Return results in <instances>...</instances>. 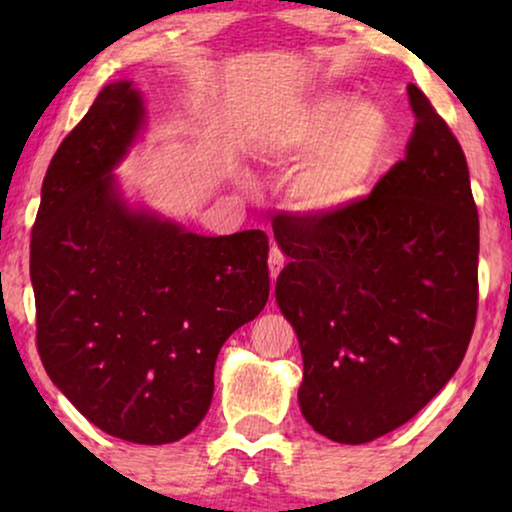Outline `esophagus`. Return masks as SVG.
Returning <instances> with one entry per match:
<instances>
[{"instance_id": "34e87169", "label": "esophagus", "mask_w": 512, "mask_h": 512, "mask_svg": "<svg viewBox=\"0 0 512 512\" xmlns=\"http://www.w3.org/2000/svg\"><path fill=\"white\" fill-rule=\"evenodd\" d=\"M284 261H286V258H284L282 251H279L277 247H272L270 249V256H268V268H270V277L272 279H277L279 270L284 268Z\"/></svg>"}]
</instances>
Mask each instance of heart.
Returning <instances> with one entry per match:
<instances>
[{"instance_id": "heart-1", "label": "heart", "mask_w": 512, "mask_h": 512, "mask_svg": "<svg viewBox=\"0 0 512 512\" xmlns=\"http://www.w3.org/2000/svg\"><path fill=\"white\" fill-rule=\"evenodd\" d=\"M391 125L373 102L324 93L268 132V146L286 160H303L289 181L296 209L326 216L352 207L368 193L387 158Z\"/></svg>"}]
</instances>
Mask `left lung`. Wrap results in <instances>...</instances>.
Listing matches in <instances>:
<instances>
[{"label": "left lung", "mask_w": 512, "mask_h": 512, "mask_svg": "<svg viewBox=\"0 0 512 512\" xmlns=\"http://www.w3.org/2000/svg\"><path fill=\"white\" fill-rule=\"evenodd\" d=\"M405 158L368 198L272 221L289 256L275 298L298 335V403L363 445L410 422L457 373L478 314L480 226L466 156L415 83Z\"/></svg>", "instance_id": "obj_1"}]
</instances>
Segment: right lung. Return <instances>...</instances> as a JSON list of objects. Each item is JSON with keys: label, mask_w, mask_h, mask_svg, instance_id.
Listing matches in <instances>:
<instances>
[{"label": "right lung", "mask_w": 512, "mask_h": 512, "mask_svg": "<svg viewBox=\"0 0 512 512\" xmlns=\"http://www.w3.org/2000/svg\"><path fill=\"white\" fill-rule=\"evenodd\" d=\"M132 81L109 83L48 165L32 228L37 347L88 422L139 445L184 438L207 415L219 349L268 303V235L207 237L121 191L142 135Z\"/></svg>", "instance_id": "add662e5"}]
</instances>
